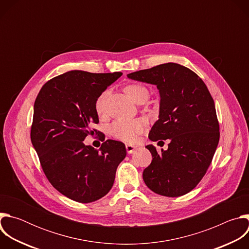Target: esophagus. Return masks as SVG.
<instances>
[{"instance_id": "esophagus-1", "label": "esophagus", "mask_w": 249, "mask_h": 249, "mask_svg": "<svg viewBox=\"0 0 249 249\" xmlns=\"http://www.w3.org/2000/svg\"><path fill=\"white\" fill-rule=\"evenodd\" d=\"M137 148L131 144H126V151L128 154H133Z\"/></svg>"}]
</instances>
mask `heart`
<instances>
[{
    "label": "heart",
    "instance_id": "b5f03b06",
    "mask_svg": "<svg viewBox=\"0 0 249 249\" xmlns=\"http://www.w3.org/2000/svg\"><path fill=\"white\" fill-rule=\"evenodd\" d=\"M126 93L136 103L142 104L148 100L150 96L149 89L141 84H130L125 87ZM109 90H103L95 99L94 108L99 116L105 114L106 111V99H107ZM145 123L141 119L132 120H117L109 127V134L120 141L132 143L135 142L137 137L144 131Z\"/></svg>",
    "mask_w": 249,
    "mask_h": 249
}]
</instances>
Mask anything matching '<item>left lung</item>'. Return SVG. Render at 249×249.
I'll return each instance as SVG.
<instances>
[{
  "mask_svg": "<svg viewBox=\"0 0 249 249\" xmlns=\"http://www.w3.org/2000/svg\"><path fill=\"white\" fill-rule=\"evenodd\" d=\"M127 77L157 86L160 115L149 138L153 142L170 141L161 154L153 145L146 147L153 157L143 172L146 185L166 197L190 192L203 178L219 144L214 99L197 74L176 63L141 70Z\"/></svg>",
  "mask_w": 249,
  "mask_h": 249,
  "instance_id": "8db88e82",
  "label": "left lung"
}]
</instances>
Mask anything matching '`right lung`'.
<instances>
[{
    "label": "right lung",
    "mask_w": 249,
    "mask_h": 249,
    "mask_svg": "<svg viewBox=\"0 0 249 249\" xmlns=\"http://www.w3.org/2000/svg\"><path fill=\"white\" fill-rule=\"evenodd\" d=\"M121 76L70 71L48 81L35 99L31 143L49 182L74 201L90 203L107 194L126 157L121 142L103 138L99 150L83 142L99 133L92 129L96 97Z\"/></svg>",
    "instance_id": "add662e5"
}]
</instances>
